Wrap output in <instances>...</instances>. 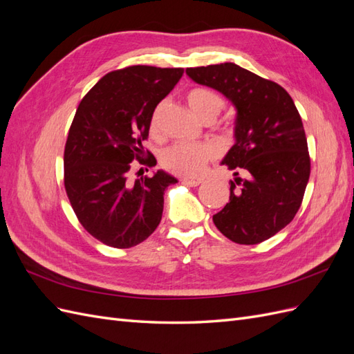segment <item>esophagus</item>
<instances>
[{
	"label": "esophagus",
	"instance_id": "34e87169",
	"mask_svg": "<svg viewBox=\"0 0 354 354\" xmlns=\"http://www.w3.org/2000/svg\"><path fill=\"white\" fill-rule=\"evenodd\" d=\"M181 181H183V183L187 185V186L196 187L202 183V178H199V177H183V178H181Z\"/></svg>",
	"mask_w": 354,
	"mask_h": 354
}]
</instances>
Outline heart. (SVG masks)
Instances as JSON below:
<instances>
[{
    "instance_id": "b5f03b06",
    "label": "heart",
    "mask_w": 354,
    "mask_h": 354,
    "mask_svg": "<svg viewBox=\"0 0 354 354\" xmlns=\"http://www.w3.org/2000/svg\"><path fill=\"white\" fill-rule=\"evenodd\" d=\"M187 103L194 113L202 121L209 122L216 118L224 106L220 95L209 88H194L186 95ZM160 122V106L153 111L151 118V131L158 133ZM216 156V147L211 143H174L167 147L160 156L162 165L174 174L196 176Z\"/></svg>"
}]
</instances>
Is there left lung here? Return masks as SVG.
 I'll return each instance as SVG.
<instances>
[{
  "label": "left lung",
  "mask_w": 354,
  "mask_h": 354,
  "mask_svg": "<svg viewBox=\"0 0 354 354\" xmlns=\"http://www.w3.org/2000/svg\"><path fill=\"white\" fill-rule=\"evenodd\" d=\"M198 84L236 106L234 138L223 165L234 171L230 199L212 221L227 239L255 245L288 226L301 207L310 155L301 116L288 91L234 63L187 68ZM244 174L239 177V173Z\"/></svg>",
  "instance_id": "obj_1"
}]
</instances>
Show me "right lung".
<instances>
[{
  "mask_svg": "<svg viewBox=\"0 0 354 354\" xmlns=\"http://www.w3.org/2000/svg\"><path fill=\"white\" fill-rule=\"evenodd\" d=\"M183 72L145 65L112 71L78 106L63 156L65 189L82 227L104 245L131 248L151 236L162 218L164 192L177 180L158 171L131 183L128 171L133 160L156 165L142 143L158 103Z\"/></svg>",
  "mask_w": 354,
  "mask_h": 354,
  "instance_id": "add662e5",
  "label": "right lung"
}]
</instances>
